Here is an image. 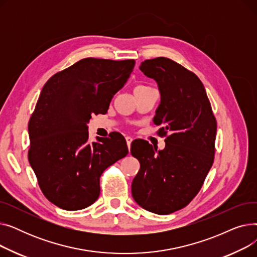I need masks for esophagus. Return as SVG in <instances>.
<instances>
[{
    "label": "esophagus",
    "mask_w": 257,
    "mask_h": 257,
    "mask_svg": "<svg viewBox=\"0 0 257 257\" xmlns=\"http://www.w3.org/2000/svg\"><path fill=\"white\" fill-rule=\"evenodd\" d=\"M132 141H133V139H132V138H130V137H126V143H127V146H128L129 149H130V146H131Z\"/></svg>",
    "instance_id": "1"
}]
</instances>
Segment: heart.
I'll return each mask as SVG.
<instances>
[{
    "mask_svg": "<svg viewBox=\"0 0 257 257\" xmlns=\"http://www.w3.org/2000/svg\"><path fill=\"white\" fill-rule=\"evenodd\" d=\"M142 87H146V86H144V85H140V86H138L136 89H138V88H142Z\"/></svg>",
    "mask_w": 257,
    "mask_h": 257,
    "instance_id": "obj_1",
    "label": "heart"
}]
</instances>
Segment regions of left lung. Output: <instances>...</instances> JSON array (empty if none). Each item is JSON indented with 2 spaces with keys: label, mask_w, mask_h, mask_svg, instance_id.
I'll list each match as a JSON object with an SVG mask.
<instances>
[{
  "label": "left lung",
  "mask_w": 257,
  "mask_h": 257,
  "mask_svg": "<svg viewBox=\"0 0 257 257\" xmlns=\"http://www.w3.org/2000/svg\"><path fill=\"white\" fill-rule=\"evenodd\" d=\"M140 70L158 84L161 101L153 121L161 126L166 148L157 151L146 141L131 144L141 164L132 197L146 210L169 214L185 207L203 185L213 164L217 120L193 72L166 57L145 60Z\"/></svg>",
  "instance_id": "8db88e82"
}]
</instances>
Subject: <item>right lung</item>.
I'll return each mask as SVG.
<instances>
[{
	"label": "right lung",
	"instance_id": "obj_1",
	"mask_svg": "<svg viewBox=\"0 0 257 257\" xmlns=\"http://www.w3.org/2000/svg\"><path fill=\"white\" fill-rule=\"evenodd\" d=\"M136 61L84 58L53 75L43 87L28 130V159L45 197L65 210L99 198L102 173L128 154L124 137L88 142L86 123L105 114Z\"/></svg>",
	"mask_w": 257,
	"mask_h": 257
}]
</instances>
